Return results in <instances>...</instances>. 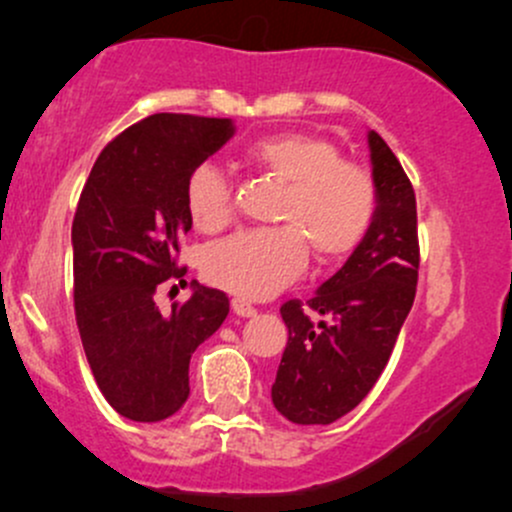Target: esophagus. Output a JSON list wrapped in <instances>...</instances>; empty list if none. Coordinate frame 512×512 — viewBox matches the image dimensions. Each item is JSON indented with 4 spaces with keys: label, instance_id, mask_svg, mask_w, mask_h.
I'll return each instance as SVG.
<instances>
[{
    "label": "esophagus",
    "instance_id": "1",
    "mask_svg": "<svg viewBox=\"0 0 512 512\" xmlns=\"http://www.w3.org/2000/svg\"><path fill=\"white\" fill-rule=\"evenodd\" d=\"M231 308H233V313H236L238 317H252V315L257 313V310L252 308L248 301H243V298H233Z\"/></svg>",
    "mask_w": 512,
    "mask_h": 512
}]
</instances>
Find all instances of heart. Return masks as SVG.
Returning <instances> with one entry per match:
<instances>
[{
  "label": "heart",
  "mask_w": 512,
  "mask_h": 512,
  "mask_svg": "<svg viewBox=\"0 0 512 512\" xmlns=\"http://www.w3.org/2000/svg\"><path fill=\"white\" fill-rule=\"evenodd\" d=\"M245 163L284 182L276 221L214 243L204 252V276L219 289L264 301L305 269L308 248L320 262H337L358 248L375 219L378 192L366 168L344 161L327 139L279 132L243 151ZM185 202L199 231H221L233 219V187L221 168L192 170Z\"/></svg>",
  "instance_id": "1"
}]
</instances>
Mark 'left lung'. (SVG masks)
Listing matches in <instances>:
<instances>
[{
  "instance_id": "8db88e82",
  "label": "left lung",
  "mask_w": 512,
  "mask_h": 512,
  "mask_svg": "<svg viewBox=\"0 0 512 512\" xmlns=\"http://www.w3.org/2000/svg\"><path fill=\"white\" fill-rule=\"evenodd\" d=\"M375 219L366 238L308 308L281 305L289 342L281 356L272 402L293 424L327 426L373 390L390 361L419 281L416 197L402 163L378 132H368Z\"/></svg>"
}]
</instances>
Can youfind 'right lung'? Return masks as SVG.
<instances>
[{
  "label": "right lung",
  "instance_id": "add662e5",
  "mask_svg": "<svg viewBox=\"0 0 512 512\" xmlns=\"http://www.w3.org/2000/svg\"><path fill=\"white\" fill-rule=\"evenodd\" d=\"M226 117L158 113L117 134L93 163L72 223L74 310L88 366L117 414L154 424L190 397V358L228 315V296L192 281L163 315L156 291L187 286L192 170L233 137ZM178 289V286H173Z\"/></svg>",
  "mask_w": 512,
  "mask_h": 512
}]
</instances>
